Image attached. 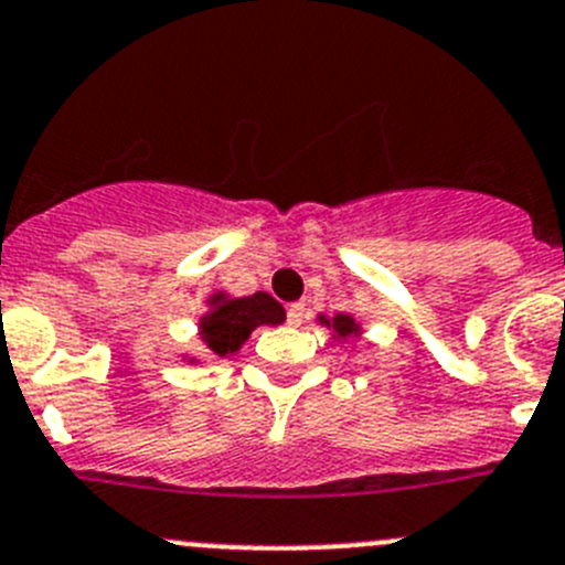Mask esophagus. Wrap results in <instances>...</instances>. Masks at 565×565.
I'll list each match as a JSON object with an SVG mask.
<instances>
[{"instance_id":"obj_1","label":"esophagus","mask_w":565,"mask_h":565,"mask_svg":"<svg viewBox=\"0 0 565 565\" xmlns=\"http://www.w3.org/2000/svg\"><path fill=\"white\" fill-rule=\"evenodd\" d=\"M306 320V306L303 303H289L287 306V322L289 326H300Z\"/></svg>"}]
</instances>
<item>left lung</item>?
I'll return each mask as SVG.
<instances>
[{"label": "left lung", "mask_w": 565, "mask_h": 565, "mask_svg": "<svg viewBox=\"0 0 565 565\" xmlns=\"http://www.w3.org/2000/svg\"><path fill=\"white\" fill-rule=\"evenodd\" d=\"M320 322H326L328 328H333L339 339H348V337H355V333H359V326H355L353 317H348V315H337L333 320H326V317H320Z\"/></svg>", "instance_id": "1"}]
</instances>
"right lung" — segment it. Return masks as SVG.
Returning <instances> with one entry per match:
<instances>
[{"label":"right lung","mask_w":565,"mask_h":565,"mask_svg":"<svg viewBox=\"0 0 565 565\" xmlns=\"http://www.w3.org/2000/svg\"><path fill=\"white\" fill-rule=\"evenodd\" d=\"M212 309L201 317V339L215 355L237 353L259 326H281L284 306L267 292H254L248 298H226L223 292L210 298Z\"/></svg>","instance_id":"add662e5"}]
</instances>
